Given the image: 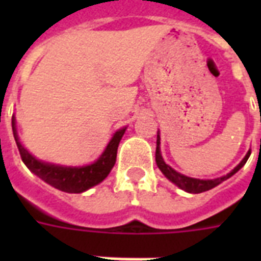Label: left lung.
Instances as JSON below:
<instances>
[{
    "mask_svg": "<svg viewBox=\"0 0 261 261\" xmlns=\"http://www.w3.org/2000/svg\"><path fill=\"white\" fill-rule=\"evenodd\" d=\"M249 155H251V150L248 151L243 161H241L230 173L226 174V176H223V177L214 178V180H199V178H192L188 177V176H184V174L181 173H178V172H176L174 169H172L169 165H167V164L164 163L163 157H161V153H160V135H157V149H155V163H157V167L160 168V171L165 174V177L169 178L172 182H174L176 186L180 187L181 190L187 191V192H190V194H200V192L208 191L211 190V188H214V187L218 186V184H221L223 180H226V178H229L230 176H233L236 172H239L240 169L245 165V163H247L248 159H249Z\"/></svg>",
    "mask_w": 261,
    "mask_h": 261,
    "instance_id": "1",
    "label": "left lung"
}]
</instances>
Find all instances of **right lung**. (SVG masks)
<instances>
[{"instance_id":"1","label":"right lung","mask_w":261,"mask_h":261,"mask_svg":"<svg viewBox=\"0 0 261 261\" xmlns=\"http://www.w3.org/2000/svg\"><path fill=\"white\" fill-rule=\"evenodd\" d=\"M12 130H13L14 139H16V143H17L22 163L25 164L27 168L31 172H34L42 180L48 182L50 186L63 191V192L80 194V192L89 190L90 187L101 182L108 176V173L115 165L119 142H120L126 128H122V130L115 133V135L110 141L101 157L96 163L81 168L58 167V165L39 161V160L35 159L34 155L30 154L21 146V143L18 142L17 134H16V126H14V118H12Z\"/></svg>"}]
</instances>
